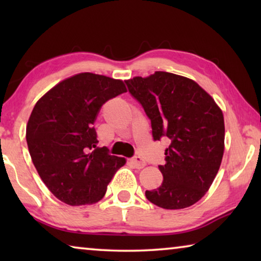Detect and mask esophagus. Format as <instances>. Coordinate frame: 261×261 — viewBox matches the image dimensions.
I'll use <instances>...</instances> for the list:
<instances>
[{"label": "esophagus", "instance_id": "esophagus-1", "mask_svg": "<svg viewBox=\"0 0 261 261\" xmlns=\"http://www.w3.org/2000/svg\"><path fill=\"white\" fill-rule=\"evenodd\" d=\"M131 163H132V165H134L135 168H137V169H141V168H144L145 166H146V162H145L140 156L132 158L131 159Z\"/></svg>", "mask_w": 261, "mask_h": 261}]
</instances>
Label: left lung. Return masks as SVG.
<instances>
[{
    "instance_id": "left-lung-1",
    "label": "left lung",
    "mask_w": 261,
    "mask_h": 261,
    "mask_svg": "<svg viewBox=\"0 0 261 261\" xmlns=\"http://www.w3.org/2000/svg\"><path fill=\"white\" fill-rule=\"evenodd\" d=\"M151 120L154 140L170 139L158 189L145 192L165 210L187 208L208 191L224 152V118L214 99L192 79L155 71L125 81Z\"/></svg>"
}]
</instances>
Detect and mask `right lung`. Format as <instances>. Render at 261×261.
Instances as JSON below:
<instances>
[{
	"instance_id": "add662e5",
	"label": "right lung",
	"mask_w": 261,
	"mask_h": 261,
	"mask_svg": "<svg viewBox=\"0 0 261 261\" xmlns=\"http://www.w3.org/2000/svg\"><path fill=\"white\" fill-rule=\"evenodd\" d=\"M126 92L121 79L82 72L43 94L31 113L26 141L42 182L70 206L92 205L103 198L124 158L96 147L94 122L106 101Z\"/></svg>"
}]
</instances>
